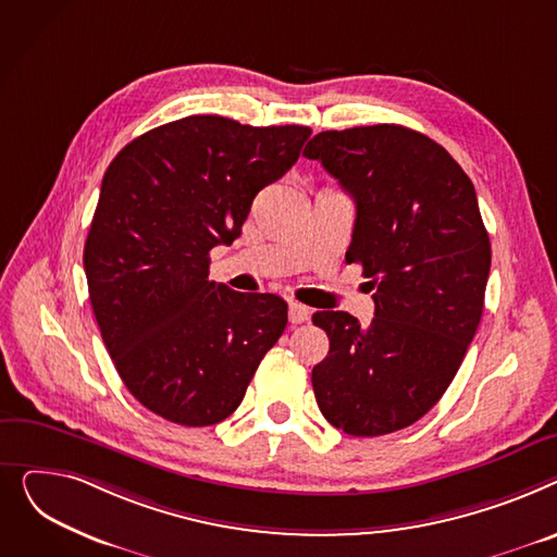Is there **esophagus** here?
Listing matches in <instances>:
<instances>
[{
	"instance_id": "34e87169",
	"label": "esophagus",
	"mask_w": 557,
	"mask_h": 557,
	"mask_svg": "<svg viewBox=\"0 0 557 557\" xmlns=\"http://www.w3.org/2000/svg\"><path fill=\"white\" fill-rule=\"evenodd\" d=\"M310 314H312V310H310L308 306L297 304V301H292V304H289L287 317H289V321H292V323H304V321H308V319H310Z\"/></svg>"
}]
</instances>
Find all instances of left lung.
Wrapping results in <instances>:
<instances>
[{"label": "left lung", "instance_id": "obj_1", "mask_svg": "<svg viewBox=\"0 0 557 557\" xmlns=\"http://www.w3.org/2000/svg\"><path fill=\"white\" fill-rule=\"evenodd\" d=\"M304 154L352 198L346 260L375 287L369 325L312 314L331 339L312 369L317 405L350 436L405 430L443 398L481 321L490 238L474 184L443 146L394 123L319 133Z\"/></svg>", "mask_w": 557, "mask_h": 557}]
</instances>
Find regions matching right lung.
<instances>
[{
    "label": "right lung",
    "instance_id": "right-lung-1",
    "mask_svg": "<svg viewBox=\"0 0 557 557\" xmlns=\"http://www.w3.org/2000/svg\"><path fill=\"white\" fill-rule=\"evenodd\" d=\"M312 129L195 114L148 129L110 163L85 240L89 301L112 362L146 409L184 428L232 416L287 304L209 281L260 188L297 163Z\"/></svg>",
    "mask_w": 557,
    "mask_h": 557
}]
</instances>
